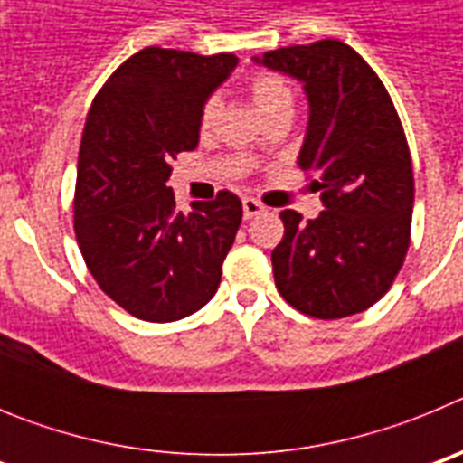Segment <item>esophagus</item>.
<instances>
[{"mask_svg":"<svg viewBox=\"0 0 463 463\" xmlns=\"http://www.w3.org/2000/svg\"><path fill=\"white\" fill-rule=\"evenodd\" d=\"M261 213H267V206L257 202V199H252V196H245V199H243V215H245V220L257 218V215H261Z\"/></svg>","mask_w":463,"mask_h":463,"instance_id":"1","label":"esophagus"}]
</instances>
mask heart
<instances>
[{
  "label": "heart",
  "mask_w": 463,
  "mask_h": 463,
  "mask_svg": "<svg viewBox=\"0 0 463 463\" xmlns=\"http://www.w3.org/2000/svg\"><path fill=\"white\" fill-rule=\"evenodd\" d=\"M250 97L255 101L264 120H271L276 116H292L294 110V92L289 83L282 76L273 71H261L252 76L250 80ZM220 99L208 97L199 109V132L208 134L218 120Z\"/></svg>",
  "instance_id": "1"
}]
</instances>
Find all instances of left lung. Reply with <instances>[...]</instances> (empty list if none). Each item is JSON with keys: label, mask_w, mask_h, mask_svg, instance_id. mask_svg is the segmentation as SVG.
<instances>
[{"label": "left lung", "mask_w": 463, "mask_h": 463, "mask_svg": "<svg viewBox=\"0 0 463 463\" xmlns=\"http://www.w3.org/2000/svg\"><path fill=\"white\" fill-rule=\"evenodd\" d=\"M255 62L304 83L310 118L298 166L317 175L325 211H282L271 252L276 288L320 320L384 297L411 245L415 181L406 134L378 73L338 39L269 51Z\"/></svg>", "instance_id": "1"}]
</instances>
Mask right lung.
I'll return each mask as SVG.
<instances>
[{"label": "right lung", "instance_id": "right-lung-1", "mask_svg": "<svg viewBox=\"0 0 463 463\" xmlns=\"http://www.w3.org/2000/svg\"><path fill=\"white\" fill-rule=\"evenodd\" d=\"M236 64L232 52L143 48L90 106L73 232L101 292L138 320H181L218 292L241 199L222 190L183 213L166 181L171 159L199 143V109Z\"/></svg>", "mask_w": 463, "mask_h": 463}]
</instances>
